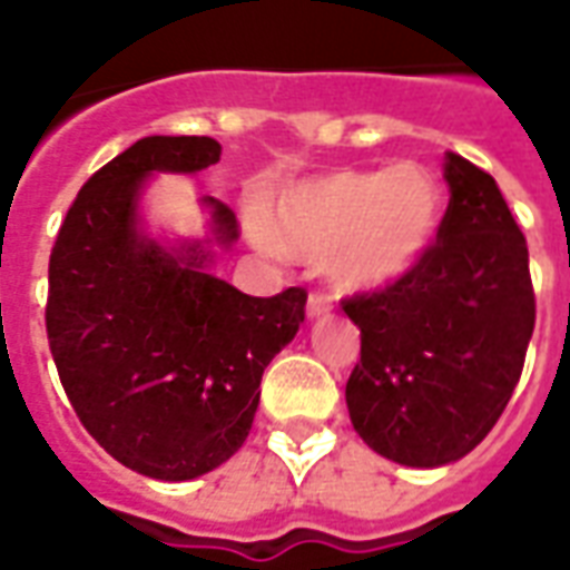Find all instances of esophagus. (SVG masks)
<instances>
[{
	"label": "esophagus",
	"instance_id": "34e87169",
	"mask_svg": "<svg viewBox=\"0 0 570 570\" xmlns=\"http://www.w3.org/2000/svg\"><path fill=\"white\" fill-rule=\"evenodd\" d=\"M330 308H333V298L321 293V289H314L308 296V317H323Z\"/></svg>",
	"mask_w": 570,
	"mask_h": 570
}]
</instances>
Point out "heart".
Instances as JSON below:
<instances>
[{"label":"heart","mask_w":570,"mask_h":570,"mask_svg":"<svg viewBox=\"0 0 570 570\" xmlns=\"http://www.w3.org/2000/svg\"><path fill=\"white\" fill-rule=\"evenodd\" d=\"M440 225V179L415 161L314 176L284 188L265 216L274 247L321 262L342 289L406 277L428 256Z\"/></svg>","instance_id":"1"}]
</instances>
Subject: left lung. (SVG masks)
I'll return each instance as SVG.
<instances>
[{"label": "left lung", "mask_w": 570, "mask_h": 570, "mask_svg": "<svg viewBox=\"0 0 570 570\" xmlns=\"http://www.w3.org/2000/svg\"><path fill=\"white\" fill-rule=\"evenodd\" d=\"M449 207L428 256L394 284L342 302L360 326L351 424L406 466L452 464L489 436L534 333L528 244L485 170L445 151Z\"/></svg>", "instance_id": "obj_1"}]
</instances>
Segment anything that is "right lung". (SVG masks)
<instances>
[{
    "label": "right lung",
    "mask_w": 570,
    "mask_h": 570,
    "mask_svg": "<svg viewBox=\"0 0 570 570\" xmlns=\"http://www.w3.org/2000/svg\"><path fill=\"white\" fill-rule=\"evenodd\" d=\"M210 137H142L81 186L48 262L45 326L76 415L118 464L164 482L204 476L244 445L265 366L293 342L308 293H240L207 274L210 249H164L140 232L155 170L219 161ZM216 240L240 235L207 198Z\"/></svg>",
    "instance_id": "obj_1"
}]
</instances>
